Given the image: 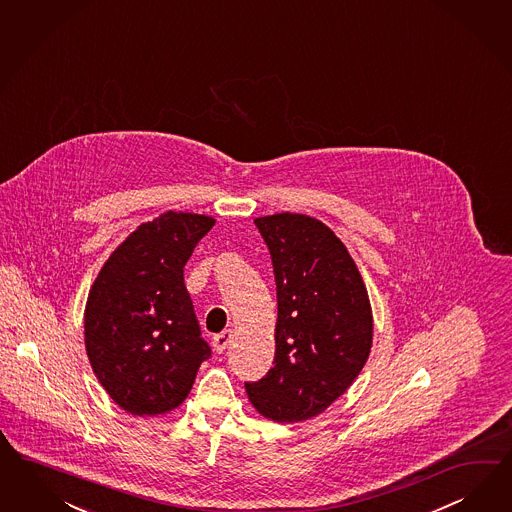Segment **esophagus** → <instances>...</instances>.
<instances>
[{
	"instance_id": "34e87169",
	"label": "esophagus",
	"mask_w": 512,
	"mask_h": 512,
	"mask_svg": "<svg viewBox=\"0 0 512 512\" xmlns=\"http://www.w3.org/2000/svg\"><path fill=\"white\" fill-rule=\"evenodd\" d=\"M232 338H234V333H232V331H222L219 335L213 336V348H215L217 353H222V351L226 350V348L230 346Z\"/></svg>"
}]
</instances>
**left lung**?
Segmentation results:
<instances>
[{
	"instance_id": "left-lung-1",
	"label": "left lung",
	"mask_w": 512,
	"mask_h": 512,
	"mask_svg": "<svg viewBox=\"0 0 512 512\" xmlns=\"http://www.w3.org/2000/svg\"><path fill=\"white\" fill-rule=\"evenodd\" d=\"M277 284L275 361L245 383L252 406L278 423L320 415L346 393L372 348L365 282L342 241L307 215L254 220Z\"/></svg>"
}]
</instances>
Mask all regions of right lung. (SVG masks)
Instances as JSON below:
<instances>
[{
    "mask_svg": "<svg viewBox=\"0 0 512 512\" xmlns=\"http://www.w3.org/2000/svg\"><path fill=\"white\" fill-rule=\"evenodd\" d=\"M215 219L168 211L142 224L104 263L84 314L95 376L132 415L177 408L211 357L183 267Z\"/></svg>",
    "mask_w": 512,
    "mask_h": 512,
    "instance_id": "obj_1",
    "label": "right lung"
}]
</instances>
